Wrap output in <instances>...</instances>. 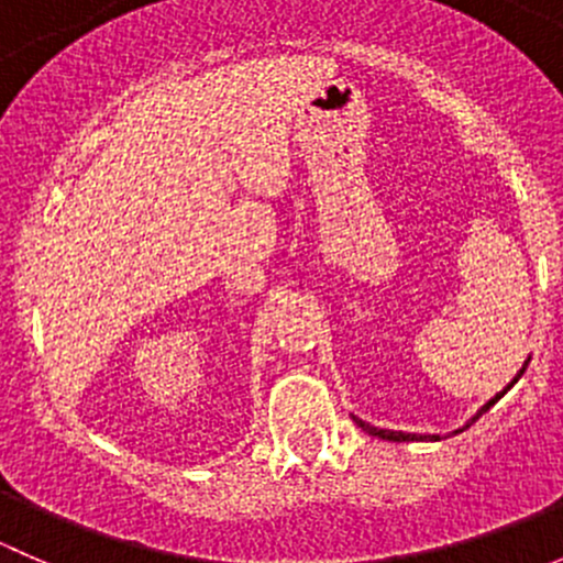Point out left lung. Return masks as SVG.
Instances as JSON below:
<instances>
[{"label":"left lung","instance_id":"obj_1","mask_svg":"<svg viewBox=\"0 0 563 563\" xmlns=\"http://www.w3.org/2000/svg\"><path fill=\"white\" fill-rule=\"evenodd\" d=\"M528 362H531V360H526V365L523 367H520V373H518V376H515V382L512 384H518V378L520 376H523V373H526V367H528ZM512 384H509V387L507 389H504V391H498V395L496 397H493V400H487L485 402V406H482L479 408V413H476V417L474 419H471V422H476V419H479L482 417V413H485L487 411V408H490V406H496V402L498 400H501V397L504 395H507V391L509 389H512ZM354 422L356 424H360V428L362 430H365V433H371V435H378V439H387V441H419V439H422V435H413V433H397V430H378V428H373V424H367V422H362V419H356L354 417ZM471 422L468 424H465V428H471ZM463 428V430H465ZM439 441V435H430V441Z\"/></svg>","mask_w":563,"mask_h":563}]
</instances>
